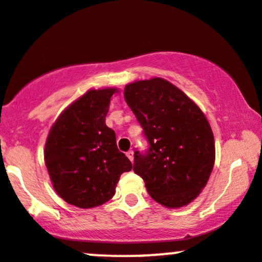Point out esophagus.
Returning <instances> with one entry per match:
<instances>
[{"label": "esophagus", "mask_w": 262, "mask_h": 262, "mask_svg": "<svg viewBox=\"0 0 262 262\" xmlns=\"http://www.w3.org/2000/svg\"><path fill=\"white\" fill-rule=\"evenodd\" d=\"M127 156H128L129 160L133 162V160H134V151H133V150H129V151L127 152Z\"/></svg>", "instance_id": "obj_1"}]
</instances>
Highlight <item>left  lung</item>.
<instances>
[{"label": "left lung", "instance_id": "1", "mask_svg": "<svg viewBox=\"0 0 262 262\" xmlns=\"http://www.w3.org/2000/svg\"><path fill=\"white\" fill-rule=\"evenodd\" d=\"M124 98L150 144L145 155L134 152V172L161 206H187L206 187L214 166L208 119L185 92L161 77L128 83Z\"/></svg>", "mask_w": 262, "mask_h": 262}]
</instances>
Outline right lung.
Wrapping results in <instances>:
<instances>
[{
  "instance_id": "obj_1",
  "label": "right lung",
  "mask_w": 262,
  "mask_h": 262,
  "mask_svg": "<svg viewBox=\"0 0 262 262\" xmlns=\"http://www.w3.org/2000/svg\"><path fill=\"white\" fill-rule=\"evenodd\" d=\"M116 87L89 90L54 122L48 134L44 161L56 193L79 208L106 203L116 193L132 162L117 148L116 133L106 125Z\"/></svg>"
}]
</instances>
